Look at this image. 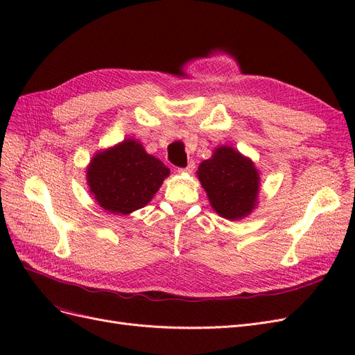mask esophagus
I'll use <instances>...</instances> for the list:
<instances>
[{
  "instance_id": "1",
  "label": "esophagus",
  "mask_w": 355,
  "mask_h": 355,
  "mask_svg": "<svg viewBox=\"0 0 355 355\" xmlns=\"http://www.w3.org/2000/svg\"><path fill=\"white\" fill-rule=\"evenodd\" d=\"M194 168H196V163L194 161H189V163L187 164V167H180V168H178L180 173H192V171H194Z\"/></svg>"
}]
</instances>
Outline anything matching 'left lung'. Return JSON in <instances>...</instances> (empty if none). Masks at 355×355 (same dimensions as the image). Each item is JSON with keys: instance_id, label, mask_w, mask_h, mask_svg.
Returning <instances> with one entry per match:
<instances>
[{"instance_id": "8db88e82", "label": "left lung", "mask_w": 355, "mask_h": 355, "mask_svg": "<svg viewBox=\"0 0 355 355\" xmlns=\"http://www.w3.org/2000/svg\"><path fill=\"white\" fill-rule=\"evenodd\" d=\"M198 179L211 207L231 220L249 214L259 192V175L249 158L231 146H220L198 167Z\"/></svg>"}]
</instances>
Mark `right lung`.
Masks as SVG:
<instances>
[{
    "label": "right lung",
    "mask_w": 355,
    "mask_h": 355,
    "mask_svg": "<svg viewBox=\"0 0 355 355\" xmlns=\"http://www.w3.org/2000/svg\"><path fill=\"white\" fill-rule=\"evenodd\" d=\"M168 175L170 168L146 154L135 139H128L92 159L87 182L101 207L128 214L151 201Z\"/></svg>",
    "instance_id": "add662e5"
}]
</instances>
